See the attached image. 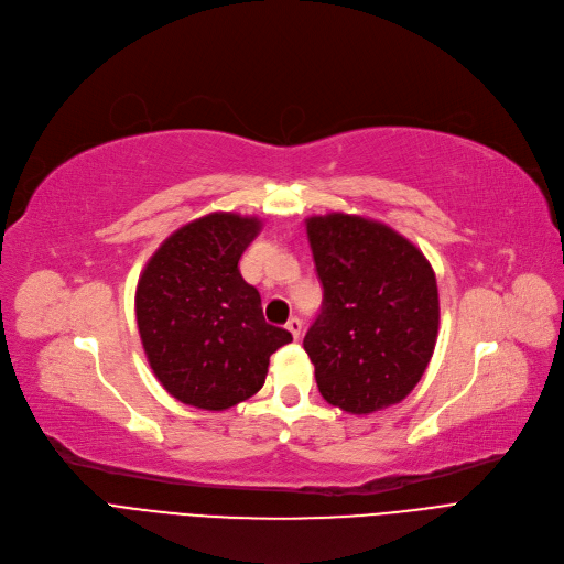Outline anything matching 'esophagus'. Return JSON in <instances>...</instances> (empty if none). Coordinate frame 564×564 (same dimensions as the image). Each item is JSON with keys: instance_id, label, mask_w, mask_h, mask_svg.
<instances>
[{"instance_id": "1", "label": "esophagus", "mask_w": 564, "mask_h": 564, "mask_svg": "<svg viewBox=\"0 0 564 564\" xmlns=\"http://www.w3.org/2000/svg\"><path fill=\"white\" fill-rule=\"evenodd\" d=\"M286 330L293 335V339H299V337H301V330H303V321H301L299 316H291V318L286 321Z\"/></svg>"}]
</instances>
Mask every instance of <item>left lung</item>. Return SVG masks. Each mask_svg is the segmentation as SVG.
<instances>
[{"instance_id":"8db88e82","label":"left lung","mask_w":564,"mask_h":564,"mask_svg":"<svg viewBox=\"0 0 564 564\" xmlns=\"http://www.w3.org/2000/svg\"><path fill=\"white\" fill-rule=\"evenodd\" d=\"M307 238L324 286L303 339L318 392L354 415L399 404L438 337L432 263L388 225L348 213L310 218Z\"/></svg>"}]
</instances>
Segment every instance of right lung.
Here are the masks:
<instances>
[{
	"mask_svg": "<svg viewBox=\"0 0 564 564\" xmlns=\"http://www.w3.org/2000/svg\"><path fill=\"white\" fill-rule=\"evenodd\" d=\"M259 218L208 213L176 229L144 265L135 291L147 360L187 406L225 411L261 390L268 362L293 337L265 324L259 291L238 261Z\"/></svg>",
	"mask_w": 564,
	"mask_h": 564,
	"instance_id": "1",
	"label": "right lung"
}]
</instances>
